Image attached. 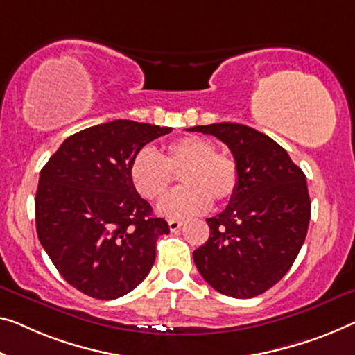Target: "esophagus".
<instances>
[{
  "mask_svg": "<svg viewBox=\"0 0 355 355\" xmlns=\"http://www.w3.org/2000/svg\"><path fill=\"white\" fill-rule=\"evenodd\" d=\"M183 226V221L180 220H168V228H171V231H177Z\"/></svg>",
  "mask_w": 355,
  "mask_h": 355,
  "instance_id": "34e87169",
  "label": "esophagus"
}]
</instances>
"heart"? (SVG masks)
I'll use <instances>...</instances> for the list:
<instances>
[{
	"instance_id": "b5f03b06",
	"label": "heart",
	"mask_w": 355,
	"mask_h": 355,
	"mask_svg": "<svg viewBox=\"0 0 355 355\" xmlns=\"http://www.w3.org/2000/svg\"><path fill=\"white\" fill-rule=\"evenodd\" d=\"M173 175H182L184 188L161 202L159 211L168 218L202 214L211 200L228 202L241 183L234 157L216 151L214 141L198 135L171 141L162 157L150 146L141 148L130 164L132 184L146 200H161L171 189Z\"/></svg>"
}]
</instances>
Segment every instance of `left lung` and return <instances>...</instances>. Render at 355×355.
I'll use <instances>...</instances> for the list:
<instances>
[{"mask_svg": "<svg viewBox=\"0 0 355 355\" xmlns=\"http://www.w3.org/2000/svg\"><path fill=\"white\" fill-rule=\"evenodd\" d=\"M228 145L241 183L221 214L207 218L210 236L196 248V268L216 292L253 298L276 285L306 239L311 199L303 171L271 137L236 123L194 125Z\"/></svg>", "mask_w": 355, "mask_h": 355, "instance_id": "left-lung-1", "label": "left lung"}]
</instances>
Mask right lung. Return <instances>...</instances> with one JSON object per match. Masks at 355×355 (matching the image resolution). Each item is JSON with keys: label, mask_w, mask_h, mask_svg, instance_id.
Returning a JSON list of instances; mask_svg holds the SVG:
<instances>
[{"label": "right lung", "mask_w": 355, "mask_h": 355, "mask_svg": "<svg viewBox=\"0 0 355 355\" xmlns=\"http://www.w3.org/2000/svg\"><path fill=\"white\" fill-rule=\"evenodd\" d=\"M171 127L116 119L68 137L41 168L36 232L68 284L97 300L134 290L168 225L135 191L130 164Z\"/></svg>", "instance_id": "obj_1"}]
</instances>
